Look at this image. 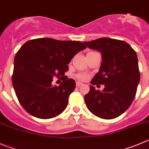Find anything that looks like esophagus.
<instances>
[{
  "mask_svg": "<svg viewBox=\"0 0 149 149\" xmlns=\"http://www.w3.org/2000/svg\"><path fill=\"white\" fill-rule=\"evenodd\" d=\"M76 86H77V87H79V86H81L82 85V83H81V82H79V81H78V82H76Z\"/></svg>",
  "mask_w": 149,
  "mask_h": 149,
  "instance_id": "obj_1",
  "label": "esophagus"
}]
</instances>
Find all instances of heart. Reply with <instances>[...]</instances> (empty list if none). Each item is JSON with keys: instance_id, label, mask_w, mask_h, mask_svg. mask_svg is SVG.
Here are the masks:
<instances>
[{"instance_id": "1", "label": "heart", "mask_w": 149, "mask_h": 149, "mask_svg": "<svg viewBox=\"0 0 149 149\" xmlns=\"http://www.w3.org/2000/svg\"><path fill=\"white\" fill-rule=\"evenodd\" d=\"M76 79H79V80H80V81H86L89 79V76L88 74H86V73H77V74L76 75Z\"/></svg>"}]
</instances>
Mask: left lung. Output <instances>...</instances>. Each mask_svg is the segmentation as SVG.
<instances>
[{"mask_svg":"<svg viewBox=\"0 0 149 149\" xmlns=\"http://www.w3.org/2000/svg\"><path fill=\"white\" fill-rule=\"evenodd\" d=\"M84 44L102 53L100 68L91 84L105 85L101 92L90 86L84 97L86 107L101 119L118 117L128 109L136 95L141 77L136 52L125 41L113 38H101Z\"/></svg>","mask_w":149,"mask_h":149,"instance_id":"obj_1","label":"left lung"}]
</instances>
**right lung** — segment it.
Segmentation results:
<instances>
[{
    "label": "right lung",
    "instance_id": "obj_1",
    "mask_svg": "<svg viewBox=\"0 0 149 149\" xmlns=\"http://www.w3.org/2000/svg\"><path fill=\"white\" fill-rule=\"evenodd\" d=\"M85 49L80 41L48 38L23 44L14 57L12 84L19 102L27 113L47 119L65 109L76 82L65 73L72 58ZM54 76L62 77L59 87L51 85Z\"/></svg>",
    "mask_w": 149,
    "mask_h": 149
}]
</instances>
